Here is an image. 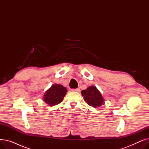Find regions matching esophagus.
<instances>
[{"label":"esophagus","mask_w":149,"mask_h":149,"mask_svg":"<svg viewBox=\"0 0 149 149\" xmlns=\"http://www.w3.org/2000/svg\"><path fill=\"white\" fill-rule=\"evenodd\" d=\"M72 91H75V92H80V89L79 88H77V89H71Z\"/></svg>","instance_id":"obj_1"}]
</instances>
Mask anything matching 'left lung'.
<instances>
[{
	"instance_id": "1",
	"label": "left lung",
	"mask_w": 149,
	"mask_h": 149,
	"mask_svg": "<svg viewBox=\"0 0 149 149\" xmlns=\"http://www.w3.org/2000/svg\"><path fill=\"white\" fill-rule=\"evenodd\" d=\"M84 101L91 106L97 107L104 103V99L95 86H90L81 91Z\"/></svg>"
}]
</instances>
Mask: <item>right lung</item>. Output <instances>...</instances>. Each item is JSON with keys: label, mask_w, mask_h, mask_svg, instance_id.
Instances as JSON below:
<instances>
[{"label": "right lung", "mask_w": 149, "mask_h": 149, "mask_svg": "<svg viewBox=\"0 0 149 149\" xmlns=\"http://www.w3.org/2000/svg\"><path fill=\"white\" fill-rule=\"evenodd\" d=\"M66 92L67 89L63 86L55 84L45 92L43 101L49 106L57 105L63 100Z\"/></svg>", "instance_id": "add662e5"}]
</instances>
